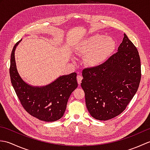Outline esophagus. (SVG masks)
Here are the masks:
<instances>
[{
	"mask_svg": "<svg viewBox=\"0 0 150 150\" xmlns=\"http://www.w3.org/2000/svg\"><path fill=\"white\" fill-rule=\"evenodd\" d=\"M82 76H81V75H77V82H78V84L80 85L81 84V82H82Z\"/></svg>",
	"mask_w": 150,
	"mask_h": 150,
	"instance_id": "obj_1",
	"label": "esophagus"
}]
</instances>
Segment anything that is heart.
<instances>
[{"instance_id": "1", "label": "heart", "mask_w": 150, "mask_h": 150, "mask_svg": "<svg viewBox=\"0 0 150 150\" xmlns=\"http://www.w3.org/2000/svg\"><path fill=\"white\" fill-rule=\"evenodd\" d=\"M115 45V41L111 37L95 34L81 43L79 50L82 53L88 54L86 63L89 66L97 67L109 58Z\"/></svg>"}]
</instances>
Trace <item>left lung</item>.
Listing matches in <instances>:
<instances>
[{
  "label": "left lung",
  "mask_w": 150,
  "mask_h": 150,
  "mask_svg": "<svg viewBox=\"0 0 150 150\" xmlns=\"http://www.w3.org/2000/svg\"><path fill=\"white\" fill-rule=\"evenodd\" d=\"M81 86L91 116L108 120L125 110L139 88L141 78L137 49L124 33L117 52L95 68L84 69Z\"/></svg>",
  "instance_id": "obj_1"
}]
</instances>
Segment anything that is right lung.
Returning <instances> with one entry per match:
<instances>
[{
  "mask_svg": "<svg viewBox=\"0 0 150 150\" xmlns=\"http://www.w3.org/2000/svg\"><path fill=\"white\" fill-rule=\"evenodd\" d=\"M22 39L14 46L10 60L11 82L18 99L31 115L45 122L63 117L69 96L78 86L77 73L60 76L45 86H33L21 77L16 65L15 52Z\"/></svg>",
  "mask_w": 150,
  "mask_h": 150,
  "instance_id": "add662e5",
  "label": "right lung"
}]
</instances>
